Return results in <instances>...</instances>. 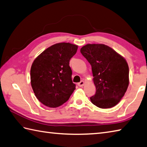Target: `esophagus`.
Returning <instances> with one entry per match:
<instances>
[{"instance_id": "esophagus-1", "label": "esophagus", "mask_w": 147, "mask_h": 147, "mask_svg": "<svg viewBox=\"0 0 147 147\" xmlns=\"http://www.w3.org/2000/svg\"><path fill=\"white\" fill-rule=\"evenodd\" d=\"M84 82L83 81H81V82H79L78 84H77V85H78L79 87H82L83 86H84Z\"/></svg>"}]
</instances>
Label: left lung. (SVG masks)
Returning a JSON list of instances; mask_svg holds the SVG:
<instances>
[{"label": "left lung", "mask_w": 147, "mask_h": 147, "mask_svg": "<svg viewBox=\"0 0 147 147\" xmlns=\"http://www.w3.org/2000/svg\"><path fill=\"white\" fill-rule=\"evenodd\" d=\"M81 52L92 69L96 93L90 97L100 108L115 106L125 95L129 86V66L126 60L104 44H87Z\"/></svg>", "instance_id": "left-lung-1"}]
</instances>
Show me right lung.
<instances>
[{"label": "right lung", "instance_id": "1", "mask_svg": "<svg viewBox=\"0 0 147 147\" xmlns=\"http://www.w3.org/2000/svg\"><path fill=\"white\" fill-rule=\"evenodd\" d=\"M78 46L70 43L52 45L40 54L30 68V83L35 96L49 107H57L68 100L76 84L69 65Z\"/></svg>", "mask_w": 147, "mask_h": 147}]
</instances>
